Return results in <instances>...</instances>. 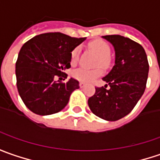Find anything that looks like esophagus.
<instances>
[{
	"instance_id": "34e87169",
	"label": "esophagus",
	"mask_w": 160,
	"mask_h": 160,
	"mask_svg": "<svg viewBox=\"0 0 160 160\" xmlns=\"http://www.w3.org/2000/svg\"><path fill=\"white\" fill-rule=\"evenodd\" d=\"M79 85H80V88H83V87H85V84H84L83 82H80V84H79Z\"/></svg>"
}]
</instances>
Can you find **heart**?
<instances>
[{
    "label": "heart",
    "mask_w": 160,
    "mask_h": 160,
    "mask_svg": "<svg viewBox=\"0 0 160 160\" xmlns=\"http://www.w3.org/2000/svg\"><path fill=\"white\" fill-rule=\"evenodd\" d=\"M88 47L91 48L94 52H96L98 55L97 58V66H100L102 68H108L111 64V48L107 42L102 41L101 39H96L93 40L88 43ZM80 47H75L72 52H71V61L72 63H77L79 56H80ZM102 73L101 69L97 68L94 70H88L86 68H79L74 70L72 72V77L76 80L83 81L86 83L92 82L94 80H96L97 77H99Z\"/></svg>",
    "instance_id": "heart-1"
}]
</instances>
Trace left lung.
<instances>
[{"instance_id":"left-lung-1","label":"left lung","mask_w":160,"mask_h":160,"mask_svg":"<svg viewBox=\"0 0 160 160\" xmlns=\"http://www.w3.org/2000/svg\"><path fill=\"white\" fill-rule=\"evenodd\" d=\"M103 38L115 48V64L102 78L107 84L96 88V93L88 102L95 115L115 121L127 116L142 96L149 63L145 50L139 43L121 35H105Z\"/></svg>"}]
</instances>
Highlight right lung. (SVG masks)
<instances>
[{
	"label": "right lung",
	"mask_w": 160,
	"mask_h": 160,
	"mask_svg": "<svg viewBox=\"0 0 160 160\" xmlns=\"http://www.w3.org/2000/svg\"><path fill=\"white\" fill-rule=\"evenodd\" d=\"M86 38L62 32H46L32 38L22 46L16 62L17 88L25 106L38 115L60 112L68 103L79 81H55L71 67V52ZM64 80V79H63Z\"/></svg>",
	"instance_id": "obj_1"
}]
</instances>
